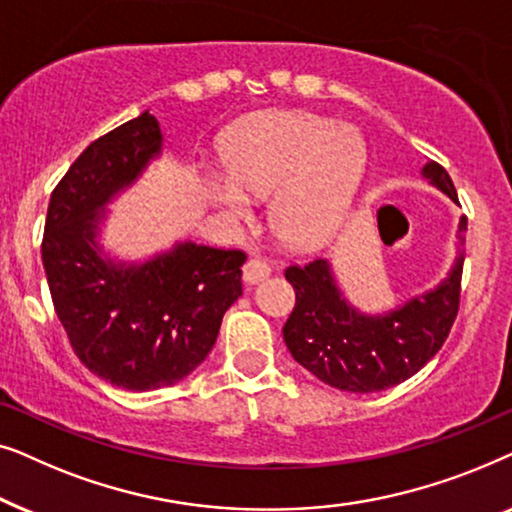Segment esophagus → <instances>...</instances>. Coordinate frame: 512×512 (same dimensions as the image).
Instances as JSON below:
<instances>
[{
	"mask_svg": "<svg viewBox=\"0 0 512 512\" xmlns=\"http://www.w3.org/2000/svg\"><path fill=\"white\" fill-rule=\"evenodd\" d=\"M268 275H270V265L261 261V258H249V261L244 263V268H242L244 284H249V286L263 282V279Z\"/></svg>",
	"mask_w": 512,
	"mask_h": 512,
	"instance_id": "1",
	"label": "esophagus"
}]
</instances>
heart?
I'll use <instances>...</instances> for the list:
<instances>
[{"instance_id":"obj_1","label":"heart","mask_w":512,"mask_h":512,"mask_svg":"<svg viewBox=\"0 0 512 512\" xmlns=\"http://www.w3.org/2000/svg\"><path fill=\"white\" fill-rule=\"evenodd\" d=\"M228 172H207V200L249 221L272 199V226L293 249L324 247L340 233L366 174V144L349 125L307 111H275L237 125L223 144Z\"/></svg>"}]
</instances>
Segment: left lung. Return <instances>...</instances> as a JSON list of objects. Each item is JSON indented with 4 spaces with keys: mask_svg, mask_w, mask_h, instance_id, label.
I'll list each match as a JSON object with an SVG mask.
<instances>
[{
    "mask_svg": "<svg viewBox=\"0 0 512 512\" xmlns=\"http://www.w3.org/2000/svg\"><path fill=\"white\" fill-rule=\"evenodd\" d=\"M422 177L452 202L457 191L443 167L429 160ZM464 228L445 279L384 312H363L349 303L328 258L291 265L286 279L296 289V307L284 326V342L293 359L328 387L370 394L396 387L431 361L450 333L459 310Z\"/></svg>",
    "mask_w": 512,
    "mask_h": 512,
    "instance_id": "obj_1",
    "label": "left lung"
}]
</instances>
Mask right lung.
Here are the masks:
<instances>
[{
    "instance_id": "add662e5",
    "label": "right lung",
    "mask_w": 512,
    "mask_h": 512,
    "mask_svg": "<svg viewBox=\"0 0 512 512\" xmlns=\"http://www.w3.org/2000/svg\"><path fill=\"white\" fill-rule=\"evenodd\" d=\"M149 111L95 139L51 195L41 261L76 356L128 391L172 387L212 352L221 319L242 296L237 249L193 240L125 261L102 242L109 205L163 156Z\"/></svg>"
}]
</instances>
